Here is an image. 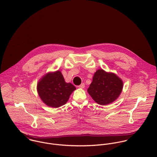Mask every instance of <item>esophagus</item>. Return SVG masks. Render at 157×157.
<instances>
[{
    "mask_svg": "<svg viewBox=\"0 0 157 157\" xmlns=\"http://www.w3.org/2000/svg\"><path fill=\"white\" fill-rule=\"evenodd\" d=\"M78 87L80 88V89H84V88L85 87V84H84V83H83V84H81L80 86H78Z\"/></svg>",
    "mask_w": 157,
    "mask_h": 157,
    "instance_id": "esophagus-1",
    "label": "esophagus"
}]
</instances>
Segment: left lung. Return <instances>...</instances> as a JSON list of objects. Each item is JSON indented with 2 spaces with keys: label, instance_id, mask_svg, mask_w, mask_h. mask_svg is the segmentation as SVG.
<instances>
[{
  "label": "left lung",
  "instance_id": "1",
  "mask_svg": "<svg viewBox=\"0 0 157 157\" xmlns=\"http://www.w3.org/2000/svg\"><path fill=\"white\" fill-rule=\"evenodd\" d=\"M123 88V82L116 74L98 69L87 92L96 103L105 105L114 102L121 94Z\"/></svg>",
  "mask_w": 157,
  "mask_h": 157
}]
</instances>
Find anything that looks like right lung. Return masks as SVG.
I'll return each mask as SVG.
<instances>
[{
	"mask_svg": "<svg viewBox=\"0 0 157 157\" xmlns=\"http://www.w3.org/2000/svg\"><path fill=\"white\" fill-rule=\"evenodd\" d=\"M75 90L73 85L65 81L59 70L45 74L37 84V92L42 101L53 108H58L66 104Z\"/></svg>",
	"mask_w": 157,
	"mask_h": 157,
	"instance_id": "right-lung-1",
	"label": "right lung"
}]
</instances>
